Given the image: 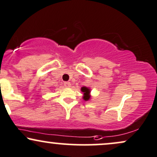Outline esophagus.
<instances>
[{
	"mask_svg": "<svg viewBox=\"0 0 157 157\" xmlns=\"http://www.w3.org/2000/svg\"><path fill=\"white\" fill-rule=\"evenodd\" d=\"M64 86L65 87H70L71 86V82H64Z\"/></svg>",
	"mask_w": 157,
	"mask_h": 157,
	"instance_id": "34e87169",
	"label": "esophagus"
}]
</instances>
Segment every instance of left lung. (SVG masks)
I'll return each instance as SVG.
<instances>
[{"instance_id": "obj_1", "label": "left lung", "mask_w": 157, "mask_h": 157, "mask_svg": "<svg viewBox=\"0 0 157 157\" xmlns=\"http://www.w3.org/2000/svg\"><path fill=\"white\" fill-rule=\"evenodd\" d=\"M81 90L83 92V94H84L83 99L86 100V101L89 99H90V96H89L90 90L88 89V88H86V87H82V88H81Z\"/></svg>"}]
</instances>
